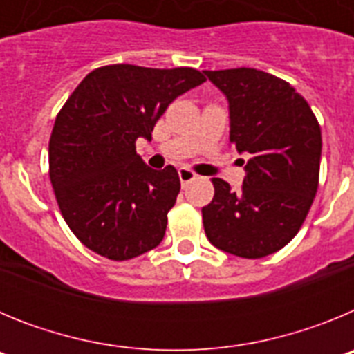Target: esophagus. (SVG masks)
<instances>
[{
	"instance_id": "obj_1",
	"label": "esophagus",
	"mask_w": 354,
	"mask_h": 354,
	"mask_svg": "<svg viewBox=\"0 0 354 354\" xmlns=\"http://www.w3.org/2000/svg\"><path fill=\"white\" fill-rule=\"evenodd\" d=\"M179 179L183 184H189L192 180L196 179V174L193 170H189V168L183 167V168H179Z\"/></svg>"
}]
</instances>
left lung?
<instances>
[{"instance_id":"left-lung-1","label":"left lung","mask_w":354,"mask_h":354,"mask_svg":"<svg viewBox=\"0 0 354 354\" xmlns=\"http://www.w3.org/2000/svg\"><path fill=\"white\" fill-rule=\"evenodd\" d=\"M204 74L227 97L230 143L250 156L241 192L212 179L214 196L202 209L205 236L237 257H266L298 234L310 211L321 127L308 102L273 74L248 67Z\"/></svg>"}]
</instances>
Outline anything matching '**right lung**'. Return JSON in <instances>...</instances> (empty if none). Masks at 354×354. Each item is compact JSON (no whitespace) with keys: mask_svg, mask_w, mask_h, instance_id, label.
<instances>
[{"mask_svg":"<svg viewBox=\"0 0 354 354\" xmlns=\"http://www.w3.org/2000/svg\"><path fill=\"white\" fill-rule=\"evenodd\" d=\"M205 81L192 67L106 65L86 74L56 115L49 140V179L65 223L92 252L129 261L165 237L180 192L171 165L152 170L136 140L170 102Z\"/></svg>","mask_w":354,"mask_h":354,"instance_id":"right-lung-1","label":"right lung"}]
</instances>
